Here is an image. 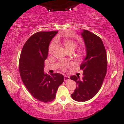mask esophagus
Here are the masks:
<instances>
[{"mask_svg": "<svg viewBox=\"0 0 124 124\" xmlns=\"http://www.w3.org/2000/svg\"><path fill=\"white\" fill-rule=\"evenodd\" d=\"M69 79V77H68V76H64V81H68Z\"/></svg>", "mask_w": 124, "mask_h": 124, "instance_id": "obj_1", "label": "esophagus"}]
</instances>
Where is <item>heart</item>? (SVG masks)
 I'll list each match as a JSON object with an SVG mask.
<instances>
[{
    "label": "heart",
    "instance_id": "b5f03b06",
    "mask_svg": "<svg viewBox=\"0 0 124 124\" xmlns=\"http://www.w3.org/2000/svg\"><path fill=\"white\" fill-rule=\"evenodd\" d=\"M57 43H59V40H57ZM62 43H63L64 47H65V49L68 51H71V50L74 51L75 50V48H76V47H77V43H76V42L75 41H74V40H73L72 39H64L63 41H62ZM56 47H57L56 42L54 41L53 42H52L50 46V47H49V49H48L49 53L51 54H53L54 51H55V50H56ZM66 66L67 65H65V64H64V65H62V68H64L66 67Z\"/></svg>",
    "mask_w": 124,
    "mask_h": 124
}]
</instances>
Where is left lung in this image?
Wrapping results in <instances>:
<instances>
[{"instance_id":"1","label":"left lung","mask_w":124,"mask_h":124,"mask_svg":"<svg viewBox=\"0 0 124 124\" xmlns=\"http://www.w3.org/2000/svg\"><path fill=\"white\" fill-rule=\"evenodd\" d=\"M84 39L86 55L80 69L84 77L72 76L70 78L77 83V87L71 96L74 101H86L97 94L102 85L107 72V59L102 40L87 30L81 34Z\"/></svg>"}]
</instances>
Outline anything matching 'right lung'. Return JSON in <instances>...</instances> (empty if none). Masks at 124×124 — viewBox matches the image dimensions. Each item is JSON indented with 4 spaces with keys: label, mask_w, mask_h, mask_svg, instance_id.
Wrapping results in <instances>:
<instances>
[{
    "label": "right lung",
    "mask_w": 124,
    "mask_h": 124,
    "mask_svg": "<svg viewBox=\"0 0 124 124\" xmlns=\"http://www.w3.org/2000/svg\"><path fill=\"white\" fill-rule=\"evenodd\" d=\"M57 33L40 31L32 35L23 45L20 57L19 70L23 84L34 98L44 103L55 99L64 79L58 73H44L49 45Z\"/></svg>",
    "instance_id": "1"
}]
</instances>
